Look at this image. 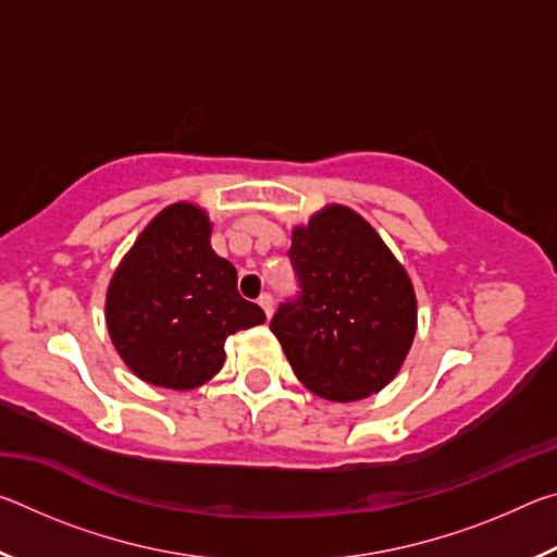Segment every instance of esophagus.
Segmentation results:
<instances>
[{
	"label": "esophagus",
	"mask_w": 557,
	"mask_h": 557,
	"mask_svg": "<svg viewBox=\"0 0 557 557\" xmlns=\"http://www.w3.org/2000/svg\"><path fill=\"white\" fill-rule=\"evenodd\" d=\"M258 305L262 307V312H265V317L270 319L272 317V309H275V301H272V295H260V299H258Z\"/></svg>",
	"instance_id": "34e87169"
}]
</instances>
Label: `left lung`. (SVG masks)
Instances as JSON below:
<instances>
[{
    "label": "left lung",
    "instance_id": "obj_1",
    "mask_svg": "<svg viewBox=\"0 0 557 557\" xmlns=\"http://www.w3.org/2000/svg\"><path fill=\"white\" fill-rule=\"evenodd\" d=\"M299 295L270 329L297 379L334 403L385 388L408 356L418 301L408 272L373 225L332 203L292 231Z\"/></svg>",
    "mask_w": 557,
    "mask_h": 557
}]
</instances>
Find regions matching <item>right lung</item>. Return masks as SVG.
Masks as SVG:
<instances>
[{
  "label": "right lung",
  "instance_id": "add662e5",
  "mask_svg": "<svg viewBox=\"0 0 557 557\" xmlns=\"http://www.w3.org/2000/svg\"><path fill=\"white\" fill-rule=\"evenodd\" d=\"M235 285L238 272L211 248L206 211L186 201L166 206L108 287V332L127 369L172 391L211 381L225 361V338L265 322Z\"/></svg>",
  "mask_w": 557,
  "mask_h": 557
}]
</instances>
